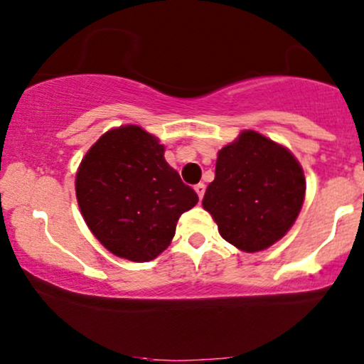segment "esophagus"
<instances>
[{"instance_id":"obj_1","label":"esophagus","mask_w":364,"mask_h":364,"mask_svg":"<svg viewBox=\"0 0 364 364\" xmlns=\"http://www.w3.org/2000/svg\"><path fill=\"white\" fill-rule=\"evenodd\" d=\"M195 191L196 195H198V198L202 200L203 195H205V185H203V183H198V185H195Z\"/></svg>"}]
</instances>
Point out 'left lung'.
Listing matches in <instances>:
<instances>
[{
	"label": "left lung",
	"instance_id": "8db88e82",
	"mask_svg": "<svg viewBox=\"0 0 364 364\" xmlns=\"http://www.w3.org/2000/svg\"><path fill=\"white\" fill-rule=\"evenodd\" d=\"M304 174L294 156L257 132H243L219 152L203 208L220 236L243 252L269 248L294 224L304 198Z\"/></svg>",
	"mask_w": 364,
	"mask_h": 364
}]
</instances>
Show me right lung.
Here are the masks:
<instances>
[{"label":"right lung","instance_id":"obj_1","mask_svg":"<svg viewBox=\"0 0 364 364\" xmlns=\"http://www.w3.org/2000/svg\"><path fill=\"white\" fill-rule=\"evenodd\" d=\"M77 200L94 236L132 262L164 252L183 212L198 202L166 162L164 147L140 127H121L92 145L77 173Z\"/></svg>","mask_w":364,"mask_h":364}]
</instances>
